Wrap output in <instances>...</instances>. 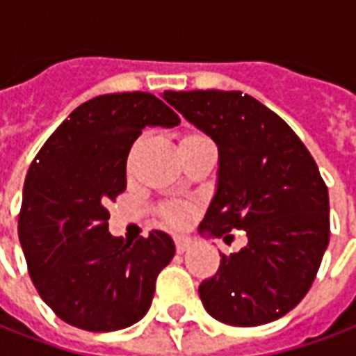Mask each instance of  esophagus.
Listing matches in <instances>:
<instances>
[{
  "mask_svg": "<svg viewBox=\"0 0 356 356\" xmlns=\"http://www.w3.org/2000/svg\"><path fill=\"white\" fill-rule=\"evenodd\" d=\"M175 243H176V252H178V254H184V252H186V250L193 245V239L186 238V236H180V238L175 239Z\"/></svg>",
  "mask_w": 356,
  "mask_h": 356,
  "instance_id": "34e87169",
  "label": "esophagus"
}]
</instances>
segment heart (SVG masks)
<instances>
[{"mask_svg":"<svg viewBox=\"0 0 356 356\" xmlns=\"http://www.w3.org/2000/svg\"><path fill=\"white\" fill-rule=\"evenodd\" d=\"M197 139H202V135L200 134H186L181 135L180 139V147L187 145V143H191V140H197ZM135 145L131 148V152H129V158H128V167L131 165V159H134V154H135ZM161 217H163L165 225H169V227H175V228H180V227H186L187 222L193 219V208L189 204H167L161 208Z\"/></svg>","mask_w":356,"mask_h":356,"instance_id":"b5f03b06","label":"heart"}]
</instances>
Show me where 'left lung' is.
<instances>
[{"instance_id": "8db88e82", "label": "left lung", "mask_w": 356, "mask_h": 356, "mask_svg": "<svg viewBox=\"0 0 356 356\" xmlns=\"http://www.w3.org/2000/svg\"><path fill=\"white\" fill-rule=\"evenodd\" d=\"M163 98L219 150L217 189L198 234L247 245L221 254L198 286L206 312L234 327L282 318L310 290L329 245V191L296 131L239 90H165Z\"/></svg>"}]
</instances>
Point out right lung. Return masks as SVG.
Segmentation results:
<instances>
[{
	"mask_svg": "<svg viewBox=\"0 0 356 356\" xmlns=\"http://www.w3.org/2000/svg\"><path fill=\"white\" fill-rule=\"evenodd\" d=\"M180 117L150 92L96 96L55 129L24 184L18 236L42 301L90 332L137 323L176 252L169 234L126 243L109 234L107 202L126 189L129 148L147 126Z\"/></svg>",
	"mask_w": 356,
	"mask_h": 356,
	"instance_id": "right-lung-1",
	"label": "right lung"
}]
</instances>
